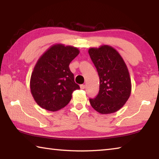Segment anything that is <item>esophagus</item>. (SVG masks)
I'll return each mask as SVG.
<instances>
[{"instance_id": "obj_1", "label": "esophagus", "mask_w": 159, "mask_h": 159, "mask_svg": "<svg viewBox=\"0 0 159 159\" xmlns=\"http://www.w3.org/2000/svg\"><path fill=\"white\" fill-rule=\"evenodd\" d=\"M80 89L83 90V89H85V85H83V84H82V85H80Z\"/></svg>"}]
</instances>
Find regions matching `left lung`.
I'll return each instance as SVG.
<instances>
[{
  "label": "left lung",
  "instance_id": "8db88e82",
  "mask_svg": "<svg viewBox=\"0 0 159 159\" xmlns=\"http://www.w3.org/2000/svg\"><path fill=\"white\" fill-rule=\"evenodd\" d=\"M99 77V90L90 99L93 108L102 114L114 113L125 104L131 93V80L121 56L109 45L88 50Z\"/></svg>",
  "mask_w": 159,
  "mask_h": 159
}]
</instances>
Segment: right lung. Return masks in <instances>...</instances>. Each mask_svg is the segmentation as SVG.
Listing matches in <instances>:
<instances>
[{
	"label": "right lung",
	"instance_id": "1",
	"mask_svg": "<svg viewBox=\"0 0 159 159\" xmlns=\"http://www.w3.org/2000/svg\"><path fill=\"white\" fill-rule=\"evenodd\" d=\"M79 54L78 48L54 45L39 59L30 80L31 92L36 103L50 111L69 104L72 93L80 89L69 64Z\"/></svg>",
	"mask_w": 159,
	"mask_h": 159
}]
</instances>
